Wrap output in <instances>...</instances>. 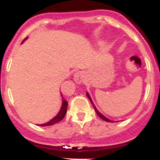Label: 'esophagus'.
I'll use <instances>...</instances> for the list:
<instances>
[{
	"instance_id": "obj_1",
	"label": "esophagus",
	"mask_w": 160,
	"mask_h": 160,
	"mask_svg": "<svg viewBox=\"0 0 160 160\" xmlns=\"http://www.w3.org/2000/svg\"><path fill=\"white\" fill-rule=\"evenodd\" d=\"M83 77L84 75L82 72H77L76 73L74 74V81L76 82L77 83H80L83 80Z\"/></svg>"
}]
</instances>
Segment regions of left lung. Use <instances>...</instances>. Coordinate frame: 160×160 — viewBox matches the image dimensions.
Returning <instances> with one entry per match:
<instances>
[{
    "instance_id": "obj_1",
    "label": "left lung",
    "mask_w": 160,
    "mask_h": 160,
    "mask_svg": "<svg viewBox=\"0 0 160 160\" xmlns=\"http://www.w3.org/2000/svg\"><path fill=\"white\" fill-rule=\"evenodd\" d=\"M87 96H88V98H89V100H90V102H92V106H93V107H94V110H95V112H96V113H97V114H98V116H99V117H100V118H102V120H104V121H107V122H112V121H111V120H109V119H107V117H105L104 116H103V115L102 114H101L100 112H98V110H97V108H96V107L95 106H94V104H93V102H92V99H91V98H90V96H89V94H88V92H87Z\"/></svg>"
}]
</instances>
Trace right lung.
<instances>
[{"mask_svg": "<svg viewBox=\"0 0 160 160\" xmlns=\"http://www.w3.org/2000/svg\"><path fill=\"white\" fill-rule=\"evenodd\" d=\"M25 39H26V38H25ZM62 95V94H61ZM67 107H68V102L65 99H62V107H61V109H60L59 112L58 113V115L54 117V118H53L51 121H49L48 122H47V123L45 124H42V125H39V126H53V125H54V124L58 123V122H59L61 120H62L63 119V117L65 116V115H66V112H67Z\"/></svg>", "mask_w": 160, "mask_h": 160, "instance_id": "1", "label": "right lung"}]
</instances>
